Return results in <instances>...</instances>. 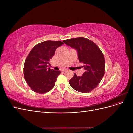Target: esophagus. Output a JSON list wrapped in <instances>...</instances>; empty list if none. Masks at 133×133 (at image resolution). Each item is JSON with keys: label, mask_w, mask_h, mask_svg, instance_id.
I'll list each match as a JSON object with an SVG mask.
<instances>
[{"label": "esophagus", "mask_w": 133, "mask_h": 133, "mask_svg": "<svg viewBox=\"0 0 133 133\" xmlns=\"http://www.w3.org/2000/svg\"><path fill=\"white\" fill-rule=\"evenodd\" d=\"M61 70L63 71H66L67 69H62Z\"/></svg>", "instance_id": "1"}]
</instances>
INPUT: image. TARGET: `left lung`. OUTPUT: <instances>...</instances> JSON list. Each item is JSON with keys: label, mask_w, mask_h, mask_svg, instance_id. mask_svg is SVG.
<instances>
[{"label": "left lung", "mask_w": 133, "mask_h": 133, "mask_svg": "<svg viewBox=\"0 0 133 133\" xmlns=\"http://www.w3.org/2000/svg\"><path fill=\"white\" fill-rule=\"evenodd\" d=\"M64 43L75 49L85 72L82 76L74 74L70 86L81 92H89L97 87L105 72V59L102 51L93 42L83 37L65 40Z\"/></svg>", "instance_id": "8db88e82"}]
</instances>
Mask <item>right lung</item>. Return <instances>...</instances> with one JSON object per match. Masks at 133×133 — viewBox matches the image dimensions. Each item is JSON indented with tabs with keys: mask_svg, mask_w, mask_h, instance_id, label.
I'll list each match as a JSON object with an SVG mask.
<instances>
[{
	"mask_svg": "<svg viewBox=\"0 0 133 133\" xmlns=\"http://www.w3.org/2000/svg\"><path fill=\"white\" fill-rule=\"evenodd\" d=\"M61 41H48L37 44L31 49L24 65V76L28 85L34 91L43 94L55 85L60 71L50 69L49 61Z\"/></svg>",
	"mask_w": 133,
	"mask_h": 133,
	"instance_id": "1",
	"label": "right lung"
}]
</instances>
